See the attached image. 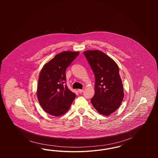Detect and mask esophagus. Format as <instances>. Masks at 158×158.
<instances>
[{"mask_svg": "<svg viewBox=\"0 0 158 158\" xmlns=\"http://www.w3.org/2000/svg\"><path fill=\"white\" fill-rule=\"evenodd\" d=\"M78 92H79L80 94H82L83 92V89H78Z\"/></svg>", "mask_w": 158, "mask_h": 158, "instance_id": "esophagus-1", "label": "esophagus"}]
</instances>
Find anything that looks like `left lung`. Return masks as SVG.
Here are the masks:
<instances>
[{"label": "left lung", "instance_id": "1", "mask_svg": "<svg viewBox=\"0 0 158 158\" xmlns=\"http://www.w3.org/2000/svg\"><path fill=\"white\" fill-rule=\"evenodd\" d=\"M83 53L95 77V95L91 103L99 114L109 115L119 108L124 96L118 66L101 51L88 50Z\"/></svg>", "mask_w": 158, "mask_h": 158}]
</instances>
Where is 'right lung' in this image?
Masks as SVG:
<instances>
[{"label": "right lung", "mask_w": 158, "mask_h": 158, "mask_svg": "<svg viewBox=\"0 0 158 158\" xmlns=\"http://www.w3.org/2000/svg\"><path fill=\"white\" fill-rule=\"evenodd\" d=\"M79 52L56 54L41 69L38 83V100L45 112L54 116L66 113L76 97L66 83V70Z\"/></svg>", "instance_id": "right-lung-1"}]
</instances>
